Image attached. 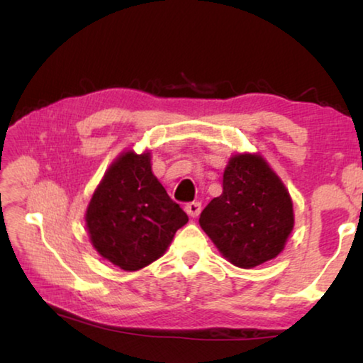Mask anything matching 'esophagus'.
<instances>
[{"label":"esophagus","mask_w":363,"mask_h":363,"mask_svg":"<svg viewBox=\"0 0 363 363\" xmlns=\"http://www.w3.org/2000/svg\"><path fill=\"white\" fill-rule=\"evenodd\" d=\"M184 210H186L190 218H196L201 211V203H199V201H192V203H187L184 206Z\"/></svg>","instance_id":"34e87169"}]
</instances>
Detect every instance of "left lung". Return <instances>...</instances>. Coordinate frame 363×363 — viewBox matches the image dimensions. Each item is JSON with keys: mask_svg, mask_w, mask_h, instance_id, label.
<instances>
[{"mask_svg": "<svg viewBox=\"0 0 363 363\" xmlns=\"http://www.w3.org/2000/svg\"><path fill=\"white\" fill-rule=\"evenodd\" d=\"M199 223L227 261L253 269L284 251L294 225L293 201L259 153H235L224 169L223 194Z\"/></svg>", "mask_w": 363, "mask_h": 363, "instance_id": "obj_1", "label": "left lung"}]
</instances>
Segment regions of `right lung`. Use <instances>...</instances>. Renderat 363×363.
I'll list each match as a JSON object with an SVG mask.
<instances>
[{"label": "right lung", "instance_id": "add662e5", "mask_svg": "<svg viewBox=\"0 0 363 363\" xmlns=\"http://www.w3.org/2000/svg\"><path fill=\"white\" fill-rule=\"evenodd\" d=\"M150 150L116 157L96 187L84 220L104 259L134 272L164 255L187 214L152 173Z\"/></svg>", "mask_w": 363, "mask_h": 363}]
</instances>
